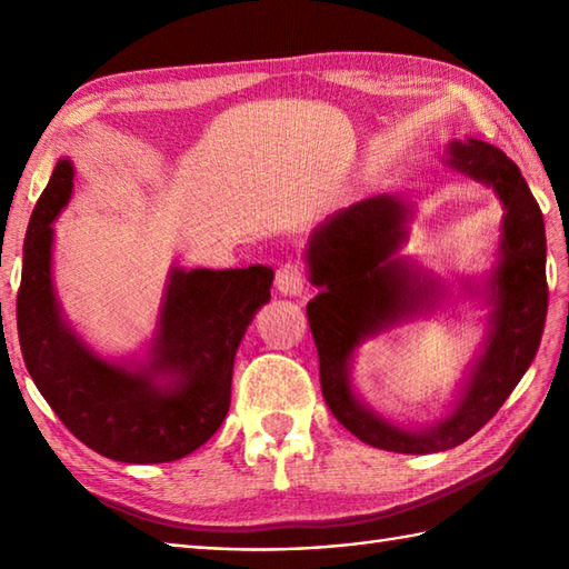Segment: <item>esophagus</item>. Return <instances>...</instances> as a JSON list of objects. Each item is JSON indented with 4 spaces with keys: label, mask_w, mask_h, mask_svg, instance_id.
Here are the masks:
<instances>
[{
    "label": "esophagus",
    "mask_w": 569,
    "mask_h": 569,
    "mask_svg": "<svg viewBox=\"0 0 569 569\" xmlns=\"http://www.w3.org/2000/svg\"><path fill=\"white\" fill-rule=\"evenodd\" d=\"M276 286H278V291L286 296H300L306 288V271L300 269L298 263L288 261L276 271Z\"/></svg>",
    "instance_id": "34e87169"
}]
</instances>
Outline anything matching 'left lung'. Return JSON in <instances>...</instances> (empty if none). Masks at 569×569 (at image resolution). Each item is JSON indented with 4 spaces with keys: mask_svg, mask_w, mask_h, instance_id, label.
I'll use <instances>...</instances> for the list:
<instances>
[{
    "mask_svg": "<svg viewBox=\"0 0 569 569\" xmlns=\"http://www.w3.org/2000/svg\"><path fill=\"white\" fill-rule=\"evenodd\" d=\"M447 161L497 190L506 217L501 263L489 281L497 300L489 342L452 416L438 428L416 432L381 420L357 401L347 377L359 342L413 316L438 291L432 281L420 283L406 261L391 259L406 239V204L389 196L361 200L318 229L308 247L310 278L322 288L306 310L325 403L361 442L389 452H442L485 428L530 367L546 328V224L521 171L501 149L477 139L455 141Z\"/></svg>",
    "mask_w": 569,
    "mask_h": 569,
    "instance_id": "left-lung-1",
    "label": "left lung"
}]
</instances>
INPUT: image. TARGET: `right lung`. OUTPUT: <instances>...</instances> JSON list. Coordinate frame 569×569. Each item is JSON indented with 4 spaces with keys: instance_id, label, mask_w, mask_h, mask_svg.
Instances as JSON below:
<instances>
[{
    "instance_id": "right-lung-1",
    "label": "right lung",
    "mask_w": 569,
    "mask_h": 569,
    "mask_svg": "<svg viewBox=\"0 0 569 569\" xmlns=\"http://www.w3.org/2000/svg\"><path fill=\"white\" fill-rule=\"evenodd\" d=\"M72 190L70 161H58L23 239L17 296L19 345L36 389L90 450L117 462H173L208 442L229 410L237 347L271 298L273 271H173L156 335L151 371L94 357L60 320L51 286V222ZM153 372H168L159 385Z\"/></svg>"
}]
</instances>
